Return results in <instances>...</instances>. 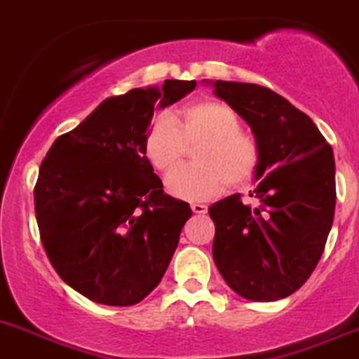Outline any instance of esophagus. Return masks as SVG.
Segmentation results:
<instances>
[{"label": "esophagus", "instance_id": "1", "mask_svg": "<svg viewBox=\"0 0 359 359\" xmlns=\"http://www.w3.org/2000/svg\"><path fill=\"white\" fill-rule=\"evenodd\" d=\"M191 210L194 214H207V205L203 203H191Z\"/></svg>", "mask_w": 359, "mask_h": 359}]
</instances>
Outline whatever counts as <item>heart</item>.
<instances>
[{
    "label": "heart",
    "instance_id": "heart-1",
    "mask_svg": "<svg viewBox=\"0 0 359 359\" xmlns=\"http://www.w3.org/2000/svg\"><path fill=\"white\" fill-rule=\"evenodd\" d=\"M144 156L159 173H170L193 151V166L179 168L166 179V189L180 200H210L228 189L252 182L261 165V147L229 105L200 100L173 116L156 117L144 135Z\"/></svg>",
    "mask_w": 359,
    "mask_h": 359
}]
</instances>
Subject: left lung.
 <instances>
[{"label": "left lung", "instance_id": "1", "mask_svg": "<svg viewBox=\"0 0 359 359\" xmlns=\"http://www.w3.org/2000/svg\"><path fill=\"white\" fill-rule=\"evenodd\" d=\"M214 93L250 126L261 147L257 205L240 194L208 207L212 256L242 298L276 302L300 290L321 259L335 214V159L311 117L257 83L215 80Z\"/></svg>", "mask_w": 359, "mask_h": 359}]
</instances>
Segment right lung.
<instances>
[{"instance_id": "right-lung-1", "label": "right lung", "mask_w": 359, "mask_h": 359, "mask_svg": "<svg viewBox=\"0 0 359 359\" xmlns=\"http://www.w3.org/2000/svg\"><path fill=\"white\" fill-rule=\"evenodd\" d=\"M194 87L165 80L107 98L41 161L34 214L43 249L57 276L96 304L142 302L175 252L189 203L163 191L142 144L156 103L165 109Z\"/></svg>"}]
</instances>
